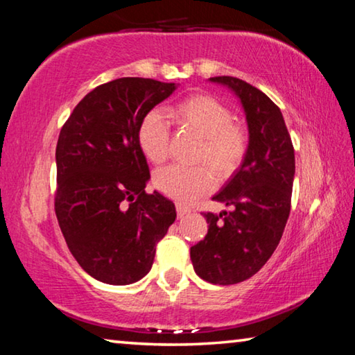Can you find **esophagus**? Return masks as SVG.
<instances>
[{
	"label": "esophagus",
	"mask_w": 355,
	"mask_h": 355,
	"mask_svg": "<svg viewBox=\"0 0 355 355\" xmlns=\"http://www.w3.org/2000/svg\"><path fill=\"white\" fill-rule=\"evenodd\" d=\"M191 213V208L182 205V203H177V214L178 218H184V216H188Z\"/></svg>",
	"instance_id": "34e87169"
}]
</instances>
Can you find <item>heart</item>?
<instances>
[{"label": "heart", "instance_id": "heart-1", "mask_svg": "<svg viewBox=\"0 0 355 355\" xmlns=\"http://www.w3.org/2000/svg\"><path fill=\"white\" fill-rule=\"evenodd\" d=\"M180 125L202 137L197 161L207 163L216 175H232L243 163L249 136L241 125L233 123L230 107L211 95H191L173 106ZM169 122L163 111L153 110L142 119L137 142L146 158L161 164L169 153ZM153 184L161 194L180 203H192L213 189L214 177L205 166H169L155 173Z\"/></svg>", "mask_w": 355, "mask_h": 355}]
</instances>
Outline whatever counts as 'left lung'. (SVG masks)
<instances>
[{
	"mask_svg": "<svg viewBox=\"0 0 355 355\" xmlns=\"http://www.w3.org/2000/svg\"><path fill=\"white\" fill-rule=\"evenodd\" d=\"M209 81L239 100L249 146L241 166L213 197L232 211L203 214L208 233L191 248V261L200 279L233 285L260 271L279 245L290 216L296 166L284 116L266 94L233 76Z\"/></svg>",
	"mask_w": 355,
	"mask_h": 355,
	"instance_id": "8db88e82",
	"label": "left lung"
}]
</instances>
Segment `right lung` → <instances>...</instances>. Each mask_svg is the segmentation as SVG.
<instances>
[{
	"mask_svg": "<svg viewBox=\"0 0 355 355\" xmlns=\"http://www.w3.org/2000/svg\"><path fill=\"white\" fill-rule=\"evenodd\" d=\"M178 84L117 78L75 106L56 146L59 227L78 264L94 279L130 285L152 269L156 244L177 218L158 191L137 142L142 119Z\"/></svg>",
	"mask_w": 355,
	"mask_h": 355,
	"instance_id": "obj_1",
	"label": "right lung"
}]
</instances>
